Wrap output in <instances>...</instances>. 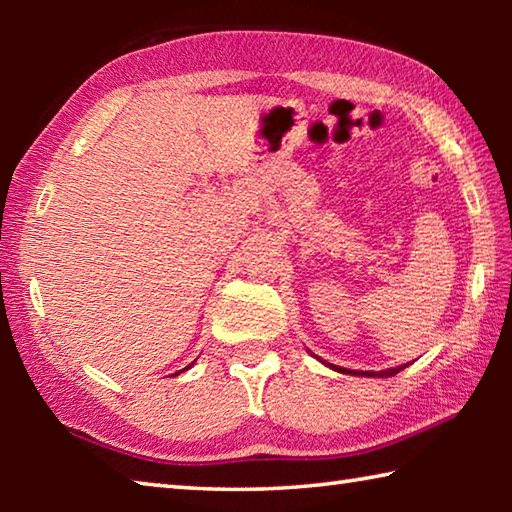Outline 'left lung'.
<instances>
[{
	"instance_id": "8db88e82",
	"label": "left lung",
	"mask_w": 512,
	"mask_h": 512,
	"mask_svg": "<svg viewBox=\"0 0 512 512\" xmlns=\"http://www.w3.org/2000/svg\"><path fill=\"white\" fill-rule=\"evenodd\" d=\"M325 366L334 368L336 372H343V375H359V377H393L397 372L404 370L409 363H404V366H397V368H388V370H379V372H372V370H348V368H339V366H332V363H325Z\"/></svg>"
}]
</instances>
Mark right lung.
<instances>
[{
  "label": "right lung",
  "instance_id": "add662e5",
  "mask_svg": "<svg viewBox=\"0 0 512 512\" xmlns=\"http://www.w3.org/2000/svg\"><path fill=\"white\" fill-rule=\"evenodd\" d=\"M192 366H194V363H189V366H187V368H183V370H189ZM183 370H180V372H183Z\"/></svg>",
  "mask_w": 512,
  "mask_h": 512
}]
</instances>
